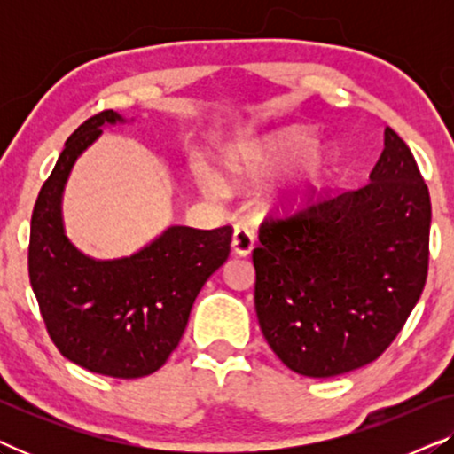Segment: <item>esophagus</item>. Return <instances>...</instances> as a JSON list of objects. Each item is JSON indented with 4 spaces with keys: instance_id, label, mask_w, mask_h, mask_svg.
<instances>
[{
    "instance_id": "1",
    "label": "esophagus",
    "mask_w": 454,
    "mask_h": 454,
    "mask_svg": "<svg viewBox=\"0 0 454 454\" xmlns=\"http://www.w3.org/2000/svg\"><path fill=\"white\" fill-rule=\"evenodd\" d=\"M254 244H256V238L250 229L246 227H235L233 231V239H231V247L238 256H250L254 250Z\"/></svg>"
}]
</instances>
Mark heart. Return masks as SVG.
I'll list each match as a JSON object with an SVG mask.
<instances>
[{"mask_svg": "<svg viewBox=\"0 0 454 454\" xmlns=\"http://www.w3.org/2000/svg\"><path fill=\"white\" fill-rule=\"evenodd\" d=\"M318 145V136L309 129H281L262 140L233 148L225 157V171L235 182H260V179H269L291 169L303 160L301 169L287 192L291 202H301L325 188L337 167V157L331 151H320ZM192 171L204 192L213 196L221 194V177L207 163L196 160Z\"/></svg>", "mask_w": 454, "mask_h": 454, "instance_id": "b5f03b06", "label": "heart"}]
</instances>
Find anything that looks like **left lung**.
I'll use <instances>...</instances> for the list:
<instances>
[{
  "mask_svg": "<svg viewBox=\"0 0 454 454\" xmlns=\"http://www.w3.org/2000/svg\"><path fill=\"white\" fill-rule=\"evenodd\" d=\"M430 221V192L393 128L362 188L266 216L252 252L254 303L277 357L309 378L380 357L424 291Z\"/></svg>",
  "mask_w": 454,
  "mask_h": 454,
  "instance_id": "8db88e82",
  "label": "left lung"
}]
</instances>
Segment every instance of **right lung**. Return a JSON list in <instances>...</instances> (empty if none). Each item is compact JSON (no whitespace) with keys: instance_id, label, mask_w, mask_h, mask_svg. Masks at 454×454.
Wrapping results in <instances>:
<instances>
[{"instance_id":"add662e5","label":"right lung","mask_w":454,"mask_h":454,"mask_svg":"<svg viewBox=\"0 0 454 454\" xmlns=\"http://www.w3.org/2000/svg\"><path fill=\"white\" fill-rule=\"evenodd\" d=\"M123 121L114 109L92 115L66 140L30 219L28 277L47 333L70 362L111 378L157 372L176 349L208 277L229 256L233 229L169 227L129 258L92 260L64 233L61 192L74 160Z\"/></svg>"}]
</instances>
